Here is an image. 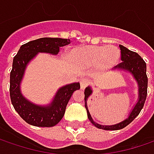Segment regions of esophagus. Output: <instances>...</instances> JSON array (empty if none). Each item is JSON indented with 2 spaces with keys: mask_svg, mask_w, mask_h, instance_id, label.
Listing matches in <instances>:
<instances>
[{
  "mask_svg": "<svg viewBox=\"0 0 154 154\" xmlns=\"http://www.w3.org/2000/svg\"><path fill=\"white\" fill-rule=\"evenodd\" d=\"M88 85H89V81L87 79H85V78L81 79V81H80V86H81V89L82 90H84Z\"/></svg>",
  "mask_w": 154,
  "mask_h": 154,
  "instance_id": "obj_1",
  "label": "esophagus"
}]
</instances>
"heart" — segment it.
Segmentation results:
<instances>
[{"instance_id":"1","label":"heart","mask_w":154,"mask_h":154,"mask_svg":"<svg viewBox=\"0 0 154 154\" xmlns=\"http://www.w3.org/2000/svg\"><path fill=\"white\" fill-rule=\"evenodd\" d=\"M71 57L82 65L97 64L102 70H109L119 63L121 53L116 46H88L75 51Z\"/></svg>"}]
</instances>
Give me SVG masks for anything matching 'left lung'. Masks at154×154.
I'll use <instances>...</instances> for the list:
<instances>
[{
	"instance_id": "1",
	"label": "left lung",
	"mask_w": 154,
	"mask_h": 154,
	"mask_svg": "<svg viewBox=\"0 0 154 154\" xmlns=\"http://www.w3.org/2000/svg\"><path fill=\"white\" fill-rule=\"evenodd\" d=\"M119 47L121 50L122 63H120L117 66H116L115 69L127 70V71L130 72L131 74L134 76V79L137 82L138 86H139V98H138L137 103L135 104V106L134 107V109L129 113V116L126 120H124L120 123L115 124V125L103 126V125H100V124L95 122L93 121L91 116H90V112L88 110L87 100H88V98L90 95L92 94L91 88L90 86H88L84 90V101H85V108L87 110L88 118L90 121V122L94 126H96L97 128H100V129H104V130L122 129V128H125L126 126H128L129 123H131L142 109L145 101L146 99V95H147V81H148V79H147V76H146V62L144 61L143 58H141V57L136 52L128 50V48H126L125 46L122 45H120Z\"/></svg>"
}]
</instances>
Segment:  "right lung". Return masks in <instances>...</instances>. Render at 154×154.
Here are the masks:
<instances>
[{"instance_id": "right-lung-1", "label": "right lung", "mask_w": 154, "mask_h": 154, "mask_svg": "<svg viewBox=\"0 0 154 154\" xmlns=\"http://www.w3.org/2000/svg\"><path fill=\"white\" fill-rule=\"evenodd\" d=\"M70 43V39L60 38H41L22 45L13 60L10 72V98L12 104L26 122L36 127L50 128L57 125L64 116L67 103L75 90L80 89L79 83L59 88L52 102L46 106L32 103L22 96L20 83L27 64L38 52L57 55L59 47Z\"/></svg>"}]
</instances>
